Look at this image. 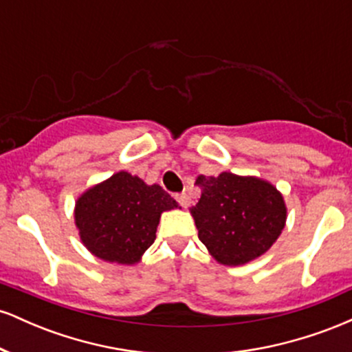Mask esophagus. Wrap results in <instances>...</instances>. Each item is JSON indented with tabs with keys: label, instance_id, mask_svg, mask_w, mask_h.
I'll return each mask as SVG.
<instances>
[{
	"label": "esophagus",
	"instance_id": "1",
	"mask_svg": "<svg viewBox=\"0 0 352 352\" xmlns=\"http://www.w3.org/2000/svg\"><path fill=\"white\" fill-rule=\"evenodd\" d=\"M175 199H177V201H179V204L184 208H187L188 205H190V199H188L187 193H179V195H175Z\"/></svg>",
	"mask_w": 352,
	"mask_h": 352
}]
</instances>
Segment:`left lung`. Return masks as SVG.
<instances>
[{
  "instance_id": "1",
  "label": "left lung",
  "mask_w": 352,
  "mask_h": 352,
  "mask_svg": "<svg viewBox=\"0 0 352 352\" xmlns=\"http://www.w3.org/2000/svg\"><path fill=\"white\" fill-rule=\"evenodd\" d=\"M199 204L190 208L200 241L220 265L240 266L272 248L286 225L285 199L272 182L221 172L197 177Z\"/></svg>"
}]
</instances>
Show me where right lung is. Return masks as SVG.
Returning <instances> with one entry per match:
<instances>
[{
    "label": "right lung",
    "instance_id": "1",
    "mask_svg": "<svg viewBox=\"0 0 352 352\" xmlns=\"http://www.w3.org/2000/svg\"><path fill=\"white\" fill-rule=\"evenodd\" d=\"M180 208L160 185L120 170L89 187L74 205L82 245L109 263L135 265L155 240L160 217Z\"/></svg>",
    "mask_w": 352,
    "mask_h": 352
}]
</instances>
